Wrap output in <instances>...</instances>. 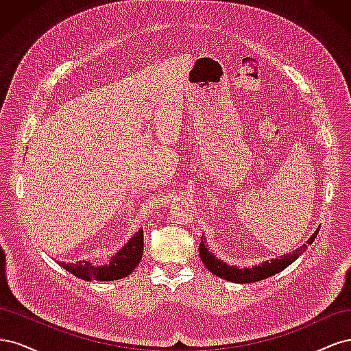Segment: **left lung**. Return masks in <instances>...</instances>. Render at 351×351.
<instances>
[{
  "label": "left lung",
  "instance_id": "left-lung-1",
  "mask_svg": "<svg viewBox=\"0 0 351 351\" xmlns=\"http://www.w3.org/2000/svg\"><path fill=\"white\" fill-rule=\"evenodd\" d=\"M317 231H315V234L307 240L306 244H303L302 247H299L297 250H294L293 253H287L281 259H275L271 262H263L262 265H256L254 268H236V267H228L226 262H222L219 259H217L214 254H212L208 249H206V241L205 237H200V246H199V254L202 262L205 263V267L219 278H224L227 281L231 282H240V284H247V282H256L261 280H265L271 277V275H275L277 272L282 271L284 268L289 267L291 262H294L297 258L300 256L303 252H306L307 246L313 243V240L317 236Z\"/></svg>",
  "mask_w": 351,
  "mask_h": 351
}]
</instances>
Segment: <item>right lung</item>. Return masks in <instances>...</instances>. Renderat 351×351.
<instances>
[{"mask_svg": "<svg viewBox=\"0 0 351 351\" xmlns=\"http://www.w3.org/2000/svg\"><path fill=\"white\" fill-rule=\"evenodd\" d=\"M142 254H143V230H139L120 252H117L114 254L108 265L98 267V265H93L88 261H80L76 263L60 262V265L69 272H71L74 277H79L82 280L114 281L130 275L137 265H139Z\"/></svg>", "mask_w": 351, "mask_h": 351, "instance_id": "right-lung-1", "label": "right lung"}]
</instances>
